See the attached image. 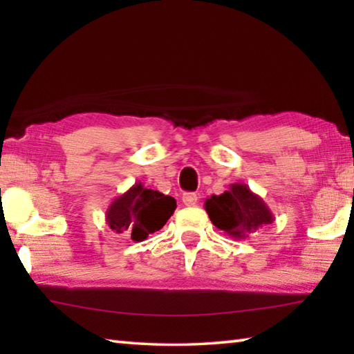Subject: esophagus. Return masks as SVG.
<instances>
[{"instance_id": "obj_1", "label": "esophagus", "mask_w": 354, "mask_h": 354, "mask_svg": "<svg viewBox=\"0 0 354 354\" xmlns=\"http://www.w3.org/2000/svg\"><path fill=\"white\" fill-rule=\"evenodd\" d=\"M196 201H198V196H196V194H184L183 195V203L185 206H195Z\"/></svg>"}]
</instances>
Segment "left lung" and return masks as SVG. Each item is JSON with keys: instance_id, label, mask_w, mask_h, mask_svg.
<instances>
[{"instance_id": "8db88e82", "label": "left lung", "mask_w": 354, "mask_h": 354, "mask_svg": "<svg viewBox=\"0 0 354 354\" xmlns=\"http://www.w3.org/2000/svg\"><path fill=\"white\" fill-rule=\"evenodd\" d=\"M205 209L218 230L237 241L247 239L274 220L270 207L243 183H234L221 195L209 196Z\"/></svg>"}]
</instances>
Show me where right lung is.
<instances>
[{
  "instance_id": "1",
  "label": "right lung",
  "mask_w": 354,
  "mask_h": 354,
  "mask_svg": "<svg viewBox=\"0 0 354 354\" xmlns=\"http://www.w3.org/2000/svg\"><path fill=\"white\" fill-rule=\"evenodd\" d=\"M175 209L173 196L136 183L111 203L106 211V223L117 234H127L134 242H142L159 231Z\"/></svg>"
}]
</instances>
